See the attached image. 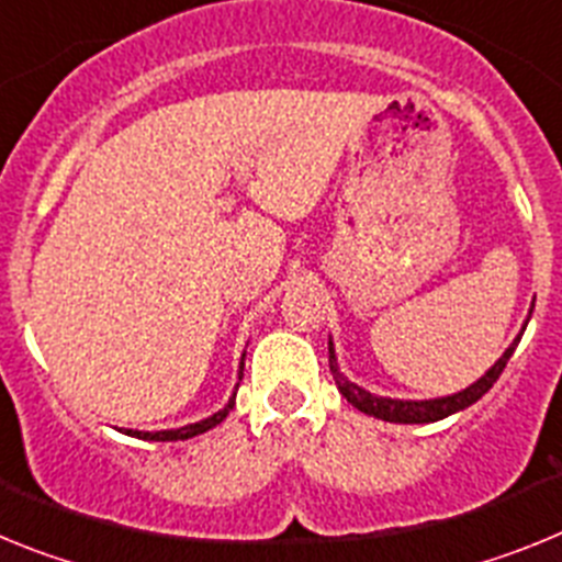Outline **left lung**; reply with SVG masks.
<instances>
[{"label":"left lung","instance_id":"obj_1","mask_svg":"<svg viewBox=\"0 0 562 562\" xmlns=\"http://www.w3.org/2000/svg\"><path fill=\"white\" fill-rule=\"evenodd\" d=\"M535 310V304H532ZM532 310H529V317H532ZM529 317H526V324H529ZM526 324L520 326V335H524ZM520 335L509 342V349L498 357V360L473 382V385H467L464 391L459 394H448V396H436V400H391V396H380V394H371L366 391L362 385L351 382L349 376L340 371V362H337L335 355V342L329 337V369L331 376L337 382V391L346 396V402H351L360 414H369L374 419L382 422H396V425H428V422H439V419H448L450 414H459V411L470 408L473 402H479L486 391L493 389V382L498 380L501 371L506 369V362L513 357V351L518 349Z\"/></svg>","mask_w":562,"mask_h":562}]
</instances>
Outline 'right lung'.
Listing matches in <instances>:
<instances>
[{"label":"right lung","instance_id":"obj_1","mask_svg":"<svg viewBox=\"0 0 562 562\" xmlns=\"http://www.w3.org/2000/svg\"><path fill=\"white\" fill-rule=\"evenodd\" d=\"M241 374H245V355H241V362H238V380H241ZM238 389V385H236ZM233 405H236V394L227 400L225 408H220L213 416H207V419H200V422H191V425H182V428H168V430H132L126 428L123 434L126 436H137V439H146V441H180V439H193V436L205 434V430L216 428L220 422L227 419V414L233 411Z\"/></svg>","mask_w":562,"mask_h":562}]
</instances>
